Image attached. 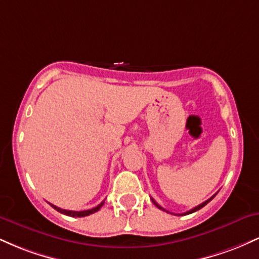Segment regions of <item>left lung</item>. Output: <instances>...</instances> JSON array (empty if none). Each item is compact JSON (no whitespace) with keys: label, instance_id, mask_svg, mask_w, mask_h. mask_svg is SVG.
Returning <instances> with one entry per match:
<instances>
[{"label":"left lung","instance_id":"obj_1","mask_svg":"<svg viewBox=\"0 0 259 259\" xmlns=\"http://www.w3.org/2000/svg\"><path fill=\"white\" fill-rule=\"evenodd\" d=\"M215 195H217V194H215ZM215 195H213V196H212V197H210V198H209V200L204 201V202H203V203L198 204V206H197V207H195V208H192V209H190V210H189V212H185V213H183V214H179V215H184V214H190V213H194V212H196V210L201 209V208H202V207H204V206H206V204L208 203V202H209V201H212V200H213V198H214V196H215ZM152 202H153V203H154V204H156V206H157V207H158V208H159V209H162V210H165V209H164V208H163V207H160V206H159V204H158V203H157V202L153 200V198H152ZM165 212H168V210H165ZM168 213H169V212H168Z\"/></svg>","mask_w":259,"mask_h":259}]
</instances>
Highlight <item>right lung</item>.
Wrapping results in <instances>:
<instances>
[{"label":"right lung","mask_w":259,"mask_h":259,"mask_svg":"<svg viewBox=\"0 0 259 259\" xmlns=\"http://www.w3.org/2000/svg\"><path fill=\"white\" fill-rule=\"evenodd\" d=\"M103 203H105V201H102L99 206H96L95 208H91V209H88V210H67V209H62V208H59L57 206H55V204H51V207L55 208L56 210L59 213H62V214H65V215H69V217H86V215H90L92 213L97 212V210L100 209L101 207L103 206Z\"/></svg>","instance_id":"right-lung-1"}]
</instances>
